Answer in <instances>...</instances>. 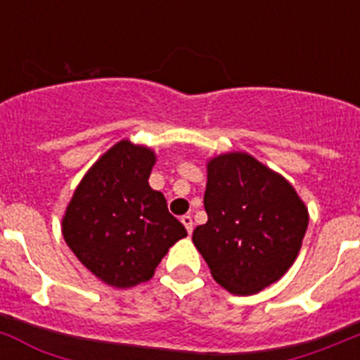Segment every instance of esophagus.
I'll use <instances>...</instances> for the list:
<instances>
[{"label": "esophagus", "mask_w": 360, "mask_h": 360, "mask_svg": "<svg viewBox=\"0 0 360 360\" xmlns=\"http://www.w3.org/2000/svg\"><path fill=\"white\" fill-rule=\"evenodd\" d=\"M181 223L184 224V228H186V232L188 233H192L193 232V221H192V215H183V217H181Z\"/></svg>", "instance_id": "34e87169"}]
</instances>
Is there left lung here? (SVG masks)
Returning <instances> with one entry per match:
<instances>
[{
  "mask_svg": "<svg viewBox=\"0 0 360 360\" xmlns=\"http://www.w3.org/2000/svg\"><path fill=\"white\" fill-rule=\"evenodd\" d=\"M208 221L192 240L210 274L233 295L277 283L301 252L308 208L281 174L246 152L206 162Z\"/></svg>",
  "mask_w": 360,
  "mask_h": 360,
  "instance_id": "1",
  "label": "left lung"
}]
</instances>
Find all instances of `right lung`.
<instances>
[{
    "label": "right lung",
    "instance_id": "right-lung-1",
    "mask_svg": "<svg viewBox=\"0 0 360 360\" xmlns=\"http://www.w3.org/2000/svg\"><path fill=\"white\" fill-rule=\"evenodd\" d=\"M155 159L148 146L121 139L89 168L65 210V243L112 288L152 279L168 248L186 237L165 195L150 188Z\"/></svg>",
    "mask_w": 360,
    "mask_h": 360
}]
</instances>
